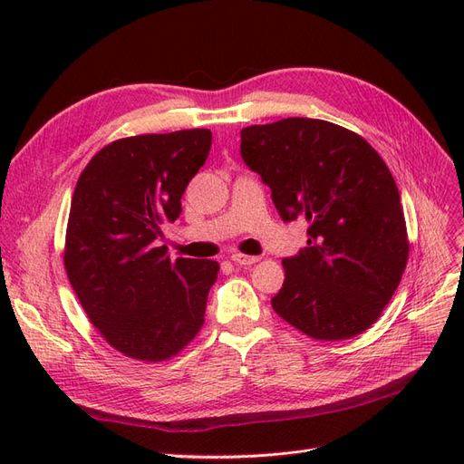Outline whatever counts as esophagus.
Listing matches in <instances>:
<instances>
[{
    "mask_svg": "<svg viewBox=\"0 0 464 464\" xmlns=\"http://www.w3.org/2000/svg\"><path fill=\"white\" fill-rule=\"evenodd\" d=\"M232 261H234L236 265H254V263L259 261V257H256V256H246V254H234V256H232Z\"/></svg>",
    "mask_w": 464,
    "mask_h": 464,
    "instance_id": "1",
    "label": "esophagus"
}]
</instances>
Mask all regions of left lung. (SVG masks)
<instances>
[{
    "mask_svg": "<svg viewBox=\"0 0 464 464\" xmlns=\"http://www.w3.org/2000/svg\"><path fill=\"white\" fill-rule=\"evenodd\" d=\"M240 152L283 220L310 222L307 247L283 259L273 310L317 341L370 329L409 259L399 188L383 159L358 133L312 118L249 125Z\"/></svg>",
    "mask_w": 464,
    "mask_h": 464,
    "instance_id": "8db88e82",
    "label": "left lung"
}]
</instances>
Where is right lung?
Returning a JSON list of instances; mask_svg holds the SVG:
<instances>
[{"label":"right lung","instance_id":"right-lung-1","mask_svg":"<svg viewBox=\"0 0 464 464\" xmlns=\"http://www.w3.org/2000/svg\"><path fill=\"white\" fill-rule=\"evenodd\" d=\"M210 141L208 130L118 139L77 179L63 265L92 325L128 358H172L205 323L218 263L172 261L157 240L162 224L179 217Z\"/></svg>","mask_w":464,"mask_h":464}]
</instances>
